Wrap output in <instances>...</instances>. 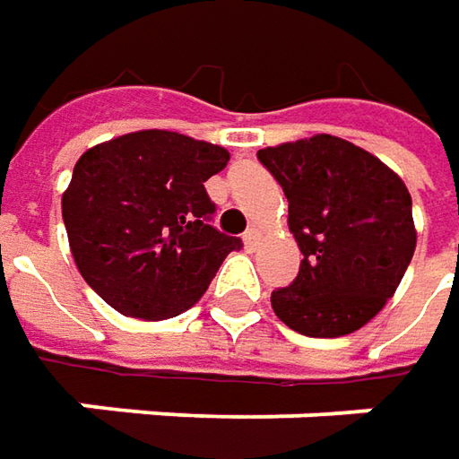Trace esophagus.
<instances>
[{
	"instance_id": "1",
	"label": "esophagus",
	"mask_w": 459,
	"mask_h": 459,
	"mask_svg": "<svg viewBox=\"0 0 459 459\" xmlns=\"http://www.w3.org/2000/svg\"><path fill=\"white\" fill-rule=\"evenodd\" d=\"M257 239H260V232H257L255 227H250V230L242 235V242H245V247H247V250H255Z\"/></svg>"
}]
</instances>
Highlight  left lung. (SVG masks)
Returning a JSON list of instances; mask_svg holds the SVG:
<instances>
[{
  "label": "left lung",
  "instance_id": "1",
  "mask_svg": "<svg viewBox=\"0 0 459 459\" xmlns=\"http://www.w3.org/2000/svg\"><path fill=\"white\" fill-rule=\"evenodd\" d=\"M289 199L301 250L291 286L271 293L275 316L307 337H344L396 293L416 250L411 194L373 152L334 134L257 151Z\"/></svg>",
  "mask_w": 459,
  "mask_h": 459
}]
</instances>
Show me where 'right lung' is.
Wrapping results in <instances>:
<instances>
[{
  "instance_id": "right-lung-1",
  "label": "right lung",
  "mask_w": 459,
  "mask_h": 459,
  "mask_svg": "<svg viewBox=\"0 0 459 459\" xmlns=\"http://www.w3.org/2000/svg\"><path fill=\"white\" fill-rule=\"evenodd\" d=\"M230 152L170 130L99 143L74 166L61 209L83 281L125 316L160 322L191 308L238 250L209 224L204 184Z\"/></svg>"
}]
</instances>
